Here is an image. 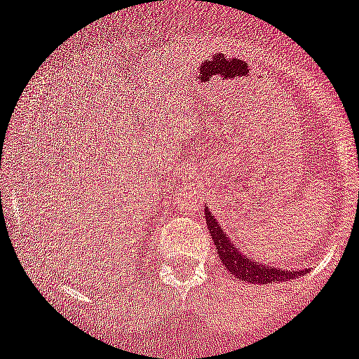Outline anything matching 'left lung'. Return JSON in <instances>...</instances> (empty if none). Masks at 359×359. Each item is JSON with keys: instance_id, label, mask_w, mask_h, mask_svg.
Segmentation results:
<instances>
[{"instance_id": "8db88e82", "label": "left lung", "mask_w": 359, "mask_h": 359, "mask_svg": "<svg viewBox=\"0 0 359 359\" xmlns=\"http://www.w3.org/2000/svg\"><path fill=\"white\" fill-rule=\"evenodd\" d=\"M206 213V224L210 229L211 240H213L215 247H217V254L220 257V262L233 273L236 278L243 280V282H250V284H269V282H287V280L296 278V276L303 275V271H292V269H276L271 266H264L261 262H254L248 257L241 254L238 247L231 241V238L224 233V229L220 227L210 210H204Z\"/></svg>"}]
</instances>
